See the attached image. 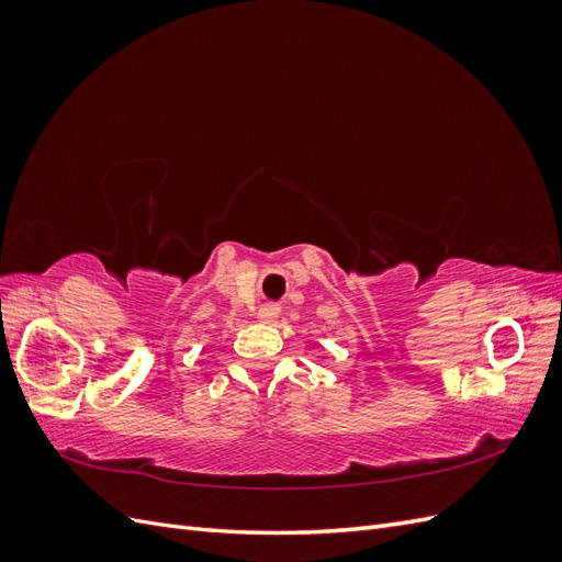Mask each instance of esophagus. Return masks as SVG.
<instances>
[{
	"label": "esophagus",
	"instance_id": "1",
	"mask_svg": "<svg viewBox=\"0 0 562 562\" xmlns=\"http://www.w3.org/2000/svg\"><path fill=\"white\" fill-rule=\"evenodd\" d=\"M277 316H279V307H277V304H267V307H262L260 314H258V318H260L262 323H274Z\"/></svg>",
	"mask_w": 562,
	"mask_h": 562
}]
</instances>
